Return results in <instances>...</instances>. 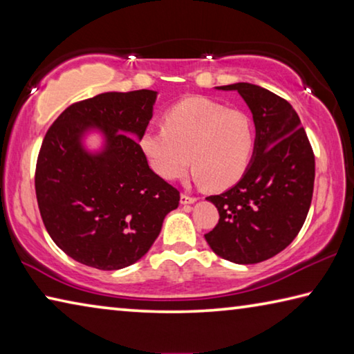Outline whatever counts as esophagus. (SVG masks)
I'll use <instances>...</instances> for the list:
<instances>
[{
    "label": "esophagus",
    "instance_id": "1",
    "mask_svg": "<svg viewBox=\"0 0 354 354\" xmlns=\"http://www.w3.org/2000/svg\"><path fill=\"white\" fill-rule=\"evenodd\" d=\"M179 201H181V205H192V203L196 201V198L195 196L187 195V194H181V198H179Z\"/></svg>",
    "mask_w": 354,
    "mask_h": 354
}]
</instances>
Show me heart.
<instances>
[{"instance_id": "heart-1", "label": "heart", "mask_w": 354, "mask_h": 354, "mask_svg": "<svg viewBox=\"0 0 354 354\" xmlns=\"http://www.w3.org/2000/svg\"><path fill=\"white\" fill-rule=\"evenodd\" d=\"M147 164L165 181H178L190 164L196 183L221 190L234 185L253 159L254 127L247 113L209 98L179 101L164 115V127L139 139Z\"/></svg>"}]
</instances>
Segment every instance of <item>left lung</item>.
Instances as JSON below:
<instances>
[{"label":"left lung","instance_id":"1","mask_svg":"<svg viewBox=\"0 0 354 354\" xmlns=\"http://www.w3.org/2000/svg\"><path fill=\"white\" fill-rule=\"evenodd\" d=\"M236 91L253 113L254 153L234 187L207 196L220 220L205 234L217 256L234 263L267 261L290 245L310 207L315 159L295 109L250 82L215 87Z\"/></svg>","mask_w":354,"mask_h":354}]
</instances>
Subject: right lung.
Returning <instances> with one entry per match:
<instances>
[{
  "instance_id": "right-lung-1",
  "label": "right lung",
  "mask_w": 354,
  "mask_h": 354,
  "mask_svg": "<svg viewBox=\"0 0 354 354\" xmlns=\"http://www.w3.org/2000/svg\"><path fill=\"white\" fill-rule=\"evenodd\" d=\"M154 91L106 92L68 106L48 129L35 167L41 220L71 259L120 270L147 254L179 192L149 169L139 148L153 117ZM97 130L104 147L91 152Z\"/></svg>"
}]
</instances>
